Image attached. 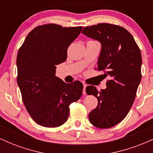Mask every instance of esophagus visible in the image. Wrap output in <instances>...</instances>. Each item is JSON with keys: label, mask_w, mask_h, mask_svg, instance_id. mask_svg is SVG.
Listing matches in <instances>:
<instances>
[{"label": "esophagus", "mask_w": 153, "mask_h": 153, "mask_svg": "<svg viewBox=\"0 0 153 153\" xmlns=\"http://www.w3.org/2000/svg\"><path fill=\"white\" fill-rule=\"evenodd\" d=\"M86 87L87 85L83 83V89H82V94H86V91H85V88H86Z\"/></svg>", "instance_id": "34e87169"}]
</instances>
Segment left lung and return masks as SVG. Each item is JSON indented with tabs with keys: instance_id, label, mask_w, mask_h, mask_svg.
<instances>
[{
	"instance_id": "left-lung-1",
	"label": "left lung",
	"mask_w": 153,
	"mask_h": 153,
	"mask_svg": "<svg viewBox=\"0 0 153 153\" xmlns=\"http://www.w3.org/2000/svg\"><path fill=\"white\" fill-rule=\"evenodd\" d=\"M82 33L101 43L98 71H103L106 88L99 92L88 86V95L98 99V106L89 114L93 125L107 129L125 118L134 102L141 81L142 55L134 39L127 29L109 24L87 26Z\"/></svg>"
}]
</instances>
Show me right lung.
<instances>
[{
	"label": "right lung",
	"instance_id": "add662e5",
	"mask_svg": "<svg viewBox=\"0 0 153 153\" xmlns=\"http://www.w3.org/2000/svg\"><path fill=\"white\" fill-rule=\"evenodd\" d=\"M82 29L52 24L39 26L19 49L17 83L26 110L42 127H57L65 123L70 104L81 97V82L66 83L55 73L56 65L66 60L68 47Z\"/></svg>",
	"mask_w": 153,
	"mask_h": 153
}]
</instances>
